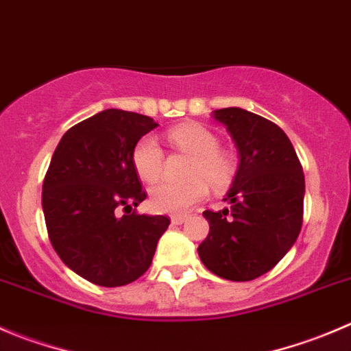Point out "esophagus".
<instances>
[{"label": "esophagus", "mask_w": 351, "mask_h": 351, "mask_svg": "<svg viewBox=\"0 0 351 351\" xmlns=\"http://www.w3.org/2000/svg\"><path fill=\"white\" fill-rule=\"evenodd\" d=\"M185 219H186V214H173L171 216L173 224H182Z\"/></svg>", "instance_id": "esophagus-1"}]
</instances>
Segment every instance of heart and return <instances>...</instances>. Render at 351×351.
<instances>
[{
	"instance_id": "b5f03b06",
	"label": "heart",
	"mask_w": 351,
	"mask_h": 351,
	"mask_svg": "<svg viewBox=\"0 0 351 351\" xmlns=\"http://www.w3.org/2000/svg\"><path fill=\"white\" fill-rule=\"evenodd\" d=\"M169 141L195 156L189 169V182H161L151 190V206L158 213L182 214L202 202L209 185L224 189L233 182L237 162L233 156L219 149V138L209 128L197 123L180 125L168 132ZM132 165L144 182H156L162 175L165 152L154 135H144L132 151Z\"/></svg>"
}]
</instances>
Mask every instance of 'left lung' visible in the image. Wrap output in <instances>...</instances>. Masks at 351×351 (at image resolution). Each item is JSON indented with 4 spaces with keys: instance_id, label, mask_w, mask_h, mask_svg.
<instances>
[{
    "instance_id": "obj_1",
    "label": "left lung",
    "mask_w": 351,
    "mask_h": 351,
    "mask_svg": "<svg viewBox=\"0 0 351 351\" xmlns=\"http://www.w3.org/2000/svg\"><path fill=\"white\" fill-rule=\"evenodd\" d=\"M213 118L240 154L230 209L204 210L209 234L199 245L204 266L230 281H252L273 269L297 241L304 221L305 178L290 138L273 121L241 108Z\"/></svg>"
}]
</instances>
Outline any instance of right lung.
Masks as SVG:
<instances>
[{"label": "right lung", "mask_w": 351, "mask_h": 351, "mask_svg": "<svg viewBox=\"0 0 351 351\" xmlns=\"http://www.w3.org/2000/svg\"><path fill=\"white\" fill-rule=\"evenodd\" d=\"M156 127L144 114L101 111L61 137L44 176L43 210L51 245L73 273L99 287L138 280L169 226L166 216L134 209L147 193L132 165V151Z\"/></svg>", "instance_id": "add662e5"}]
</instances>
